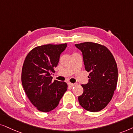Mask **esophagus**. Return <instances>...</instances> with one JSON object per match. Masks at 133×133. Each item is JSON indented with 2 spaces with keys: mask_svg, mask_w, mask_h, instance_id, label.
<instances>
[{
  "mask_svg": "<svg viewBox=\"0 0 133 133\" xmlns=\"http://www.w3.org/2000/svg\"><path fill=\"white\" fill-rule=\"evenodd\" d=\"M68 84L69 85V86H70V87H73V86H74L75 85V84H73V83H68Z\"/></svg>",
  "mask_w": 133,
  "mask_h": 133,
  "instance_id": "1",
  "label": "esophagus"
}]
</instances>
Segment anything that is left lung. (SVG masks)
Segmentation results:
<instances>
[{"label": "left lung", "instance_id": "1", "mask_svg": "<svg viewBox=\"0 0 133 133\" xmlns=\"http://www.w3.org/2000/svg\"><path fill=\"white\" fill-rule=\"evenodd\" d=\"M82 52L89 81L81 84L83 94L79 105L90 112H98L107 107L112 98L118 79L116 60L105 46L91 42L75 44Z\"/></svg>", "mask_w": 133, "mask_h": 133}]
</instances>
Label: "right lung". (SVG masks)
<instances>
[{
    "label": "right lung",
    "instance_id": "add662e5",
    "mask_svg": "<svg viewBox=\"0 0 133 133\" xmlns=\"http://www.w3.org/2000/svg\"><path fill=\"white\" fill-rule=\"evenodd\" d=\"M66 47V43L38 46L25 59L21 75L22 86L31 103L41 112L55 108L68 89L66 83L53 81L51 77Z\"/></svg>",
    "mask_w": 133,
    "mask_h": 133
}]
</instances>
